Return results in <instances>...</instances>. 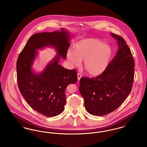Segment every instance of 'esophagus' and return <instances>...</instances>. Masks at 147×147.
<instances>
[{"mask_svg":"<svg viewBox=\"0 0 147 147\" xmlns=\"http://www.w3.org/2000/svg\"><path fill=\"white\" fill-rule=\"evenodd\" d=\"M77 75H78V80H80V78H81L82 77V74H80V73H78Z\"/></svg>","mask_w":147,"mask_h":147,"instance_id":"esophagus-1","label":"esophagus"}]
</instances>
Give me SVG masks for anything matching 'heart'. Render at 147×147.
Segmentation results:
<instances>
[{"instance_id":"heart-1","label":"heart","mask_w":147,"mask_h":147,"mask_svg":"<svg viewBox=\"0 0 147 147\" xmlns=\"http://www.w3.org/2000/svg\"><path fill=\"white\" fill-rule=\"evenodd\" d=\"M113 55L112 48L96 38H86L77 42L74 49H69L67 56L70 62L79 65L84 60V67L93 77L101 74L107 68Z\"/></svg>"}]
</instances>
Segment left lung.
<instances>
[{
	"label": "left lung",
	"mask_w": 147,
	"mask_h": 147,
	"mask_svg": "<svg viewBox=\"0 0 147 147\" xmlns=\"http://www.w3.org/2000/svg\"><path fill=\"white\" fill-rule=\"evenodd\" d=\"M119 46L116 56L100 76L82 77L79 91L84 99L86 110L102 116L117 109L131 92L134 75V62L125 40L111 33Z\"/></svg>",
	"instance_id": "8db88e82"
}]
</instances>
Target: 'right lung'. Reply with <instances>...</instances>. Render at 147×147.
Wrapping results in <instances>:
<instances>
[{"instance_id":"add662e5","label":"right lung","mask_w":147,"mask_h":147,"mask_svg":"<svg viewBox=\"0 0 147 147\" xmlns=\"http://www.w3.org/2000/svg\"><path fill=\"white\" fill-rule=\"evenodd\" d=\"M70 40L69 32L64 28L61 31L36 34L28 39L17 60V81L21 95L31 108L46 117L63 112L65 89L78 80L76 70L65 69L58 64L61 57L66 58ZM46 47H54L57 55L42 72L37 74L32 69L36 49Z\"/></svg>"}]
</instances>
